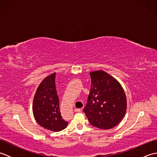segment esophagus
Returning a JSON list of instances; mask_svg holds the SVG:
<instances>
[{"label":"esophagus","mask_w":157,"mask_h":157,"mask_svg":"<svg viewBox=\"0 0 157 157\" xmlns=\"http://www.w3.org/2000/svg\"><path fill=\"white\" fill-rule=\"evenodd\" d=\"M74 111L76 112V113H79V112L81 111V109H75Z\"/></svg>","instance_id":"esophagus-1"}]
</instances>
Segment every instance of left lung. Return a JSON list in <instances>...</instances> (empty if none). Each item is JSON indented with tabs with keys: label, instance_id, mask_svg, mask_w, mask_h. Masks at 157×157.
I'll return each instance as SVG.
<instances>
[{
	"label": "left lung",
	"instance_id": "left-lung-1",
	"mask_svg": "<svg viewBox=\"0 0 157 157\" xmlns=\"http://www.w3.org/2000/svg\"><path fill=\"white\" fill-rule=\"evenodd\" d=\"M54 72L46 76L39 84L33 100L32 111L38 124L46 129L60 132L68 123L62 119L55 86Z\"/></svg>",
	"mask_w": 157,
	"mask_h": 157
}]
</instances>
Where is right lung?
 <instances>
[{"label": "right lung", "mask_w": 157, "mask_h": 157, "mask_svg": "<svg viewBox=\"0 0 157 157\" xmlns=\"http://www.w3.org/2000/svg\"><path fill=\"white\" fill-rule=\"evenodd\" d=\"M91 88L84 112L93 126L109 129L125 116L127 98L121 84L102 71H91Z\"/></svg>", "instance_id": "right-lung-1"}]
</instances>
